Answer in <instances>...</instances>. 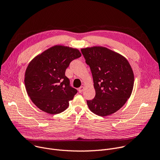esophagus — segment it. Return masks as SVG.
<instances>
[{
  "label": "esophagus",
  "mask_w": 160,
  "mask_h": 160,
  "mask_svg": "<svg viewBox=\"0 0 160 160\" xmlns=\"http://www.w3.org/2000/svg\"><path fill=\"white\" fill-rule=\"evenodd\" d=\"M84 90V87H83V86H81L79 88H78V92H80V93H81V92H83V90Z\"/></svg>",
  "instance_id": "esophagus-1"
}]
</instances>
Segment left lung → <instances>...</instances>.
<instances>
[{
	"label": "left lung",
	"instance_id": "1",
	"mask_svg": "<svg viewBox=\"0 0 160 160\" xmlns=\"http://www.w3.org/2000/svg\"><path fill=\"white\" fill-rule=\"evenodd\" d=\"M81 52L92 72L96 96L87 100L88 108L105 117L119 110L130 97L134 82L132 68L125 58L108 48L93 47Z\"/></svg>",
	"mask_w": 160,
	"mask_h": 160
}]
</instances>
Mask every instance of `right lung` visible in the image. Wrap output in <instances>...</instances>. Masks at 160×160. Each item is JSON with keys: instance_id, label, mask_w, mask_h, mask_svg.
<instances>
[{"instance_id": "right-lung-1", "label": "right lung", "mask_w": 160, "mask_h": 160, "mask_svg": "<svg viewBox=\"0 0 160 160\" xmlns=\"http://www.w3.org/2000/svg\"><path fill=\"white\" fill-rule=\"evenodd\" d=\"M80 56L77 49L55 45L29 63L25 75V87L40 109L56 115L68 108L77 90L70 86L65 72L70 62Z\"/></svg>"}]
</instances>
